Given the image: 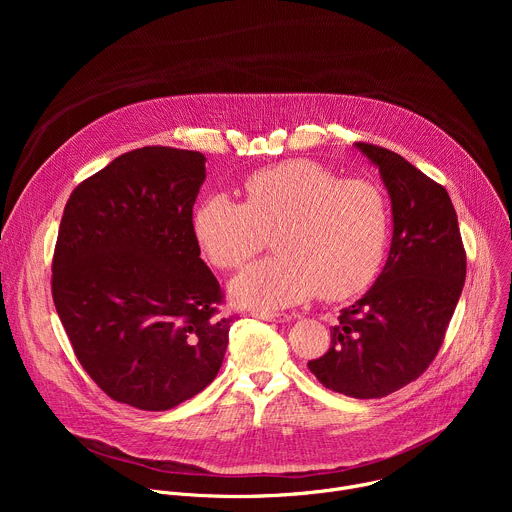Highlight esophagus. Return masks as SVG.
<instances>
[{"label": "esophagus", "mask_w": 512, "mask_h": 512, "mask_svg": "<svg viewBox=\"0 0 512 512\" xmlns=\"http://www.w3.org/2000/svg\"><path fill=\"white\" fill-rule=\"evenodd\" d=\"M251 316L261 318L265 322H275V324H285V322L291 320L287 314H275V312H253Z\"/></svg>", "instance_id": "34e87169"}]
</instances>
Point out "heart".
Here are the masks:
<instances>
[{"instance_id":"1","label":"heart","mask_w":512,"mask_h":512,"mask_svg":"<svg viewBox=\"0 0 512 512\" xmlns=\"http://www.w3.org/2000/svg\"><path fill=\"white\" fill-rule=\"evenodd\" d=\"M243 204L225 194L206 196L192 229L208 259L239 269L273 237L275 257L255 263L231 283L239 306L279 310L310 300H344L379 275L389 235V200L379 184L291 160L255 172Z\"/></svg>"}]
</instances>
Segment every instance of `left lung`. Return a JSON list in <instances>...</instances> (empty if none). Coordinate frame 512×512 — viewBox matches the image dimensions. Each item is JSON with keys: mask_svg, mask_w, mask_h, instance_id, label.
<instances>
[{"mask_svg": "<svg viewBox=\"0 0 512 512\" xmlns=\"http://www.w3.org/2000/svg\"><path fill=\"white\" fill-rule=\"evenodd\" d=\"M391 198L393 239L373 287L340 310L328 352L308 367L330 391L381 399L415 381L440 350L466 279L458 216L444 186L399 154L354 143Z\"/></svg>", "mask_w": 512, "mask_h": 512, "instance_id": "8db88e82", "label": "left lung"}]
</instances>
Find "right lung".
<instances>
[{"label":"right lung","instance_id":"obj_1","mask_svg":"<svg viewBox=\"0 0 512 512\" xmlns=\"http://www.w3.org/2000/svg\"><path fill=\"white\" fill-rule=\"evenodd\" d=\"M200 152L150 145L70 194L52 261L58 318L89 377L115 401L166 411L221 369L233 318L200 259L192 208Z\"/></svg>","mask_w":512,"mask_h":512}]
</instances>
